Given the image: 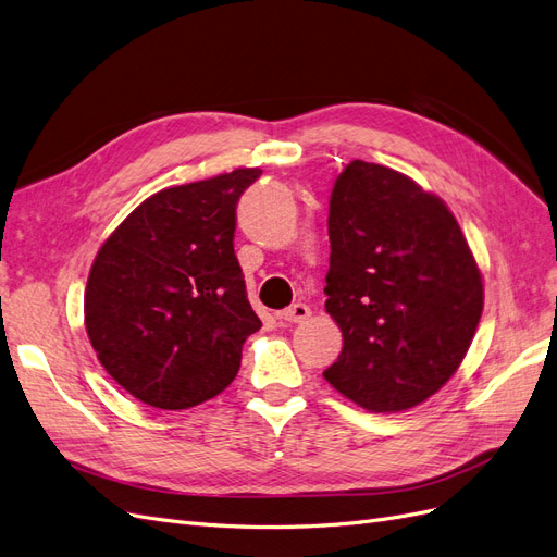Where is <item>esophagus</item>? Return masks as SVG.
Segmentation results:
<instances>
[{
  "instance_id": "obj_1",
  "label": "esophagus",
  "mask_w": 557,
  "mask_h": 557,
  "mask_svg": "<svg viewBox=\"0 0 557 557\" xmlns=\"http://www.w3.org/2000/svg\"><path fill=\"white\" fill-rule=\"evenodd\" d=\"M311 315V309L307 305H301V301H297V305L283 309L281 311V320L285 325H297V323H305V320Z\"/></svg>"
}]
</instances>
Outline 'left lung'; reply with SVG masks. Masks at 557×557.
I'll use <instances>...</instances> for the list:
<instances>
[{
  "label": "left lung",
  "instance_id": "obj_1",
  "mask_svg": "<svg viewBox=\"0 0 557 557\" xmlns=\"http://www.w3.org/2000/svg\"><path fill=\"white\" fill-rule=\"evenodd\" d=\"M325 309L344 348L325 381L372 413L418 407L458 372L483 313V278L442 197L352 160L330 197Z\"/></svg>",
  "mask_w": 557,
  "mask_h": 557
}]
</instances>
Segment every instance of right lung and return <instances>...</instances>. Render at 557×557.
Wrapping results in <instances>:
<instances>
[{"instance_id":"1","label":"right lung","mask_w":557,"mask_h":557,"mask_svg":"<svg viewBox=\"0 0 557 557\" xmlns=\"http://www.w3.org/2000/svg\"><path fill=\"white\" fill-rule=\"evenodd\" d=\"M262 170L150 195L97 250L86 285L88 339L107 374L156 409L223 393L262 327L234 256L237 201Z\"/></svg>"}]
</instances>
